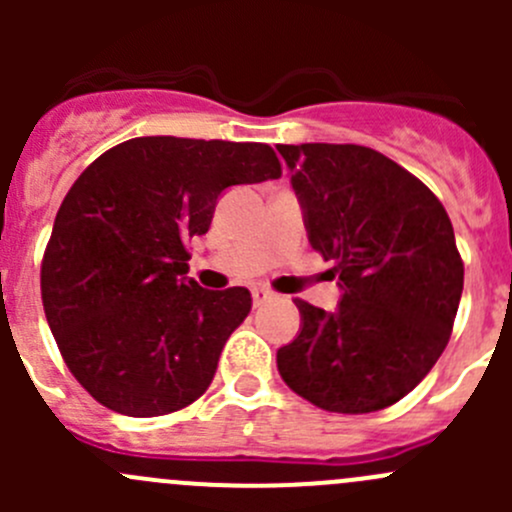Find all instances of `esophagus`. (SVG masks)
I'll return each mask as SVG.
<instances>
[{"instance_id": "1", "label": "esophagus", "mask_w": 512, "mask_h": 512, "mask_svg": "<svg viewBox=\"0 0 512 512\" xmlns=\"http://www.w3.org/2000/svg\"><path fill=\"white\" fill-rule=\"evenodd\" d=\"M272 297H275V294H272L270 289H265V287H255V289H252V302H255V307H262V304L270 302Z\"/></svg>"}]
</instances>
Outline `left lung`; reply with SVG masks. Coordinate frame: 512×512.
I'll return each instance as SVG.
<instances>
[{"instance_id":"left-lung-1","label":"left lung","mask_w":512,"mask_h":512,"mask_svg":"<svg viewBox=\"0 0 512 512\" xmlns=\"http://www.w3.org/2000/svg\"><path fill=\"white\" fill-rule=\"evenodd\" d=\"M309 245L334 262V312L294 299L299 334L277 349L294 394L337 414L404 399L451 337L463 262L441 200L391 158L354 143L277 146Z\"/></svg>"}]
</instances>
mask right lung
Segmentation results:
<instances>
[{
  "mask_svg": "<svg viewBox=\"0 0 512 512\" xmlns=\"http://www.w3.org/2000/svg\"><path fill=\"white\" fill-rule=\"evenodd\" d=\"M280 175L265 143L143 136L71 185L41 262V299L66 366L98 404L148 418L205 394L252 297L188 277V242L208 232L227 188Z\"/></svg>",
  "mask_w": 512,
  "mask_h": 512,
  "instance_id": "obj_1",
  "label": "right lung"
}]
</instances>
